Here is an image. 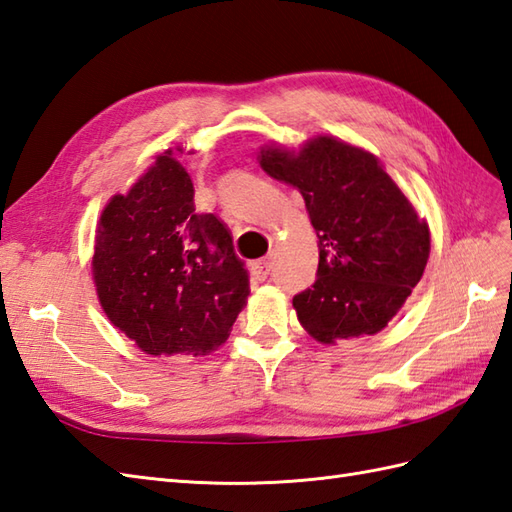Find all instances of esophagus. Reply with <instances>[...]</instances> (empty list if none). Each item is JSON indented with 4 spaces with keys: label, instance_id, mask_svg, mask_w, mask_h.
Wrapping results in <instances>:
<instances>
[{
    "label": "esophagus",
    "instance_id": "1",
    "mask_svg": "<svg viewBox=\"0 0 512 512\" xmlns=\"http://www.w3.org/2000/svg\"><path fill=\"white\" fill-rule=\"evenodd\" d=\"M271 269H273V258L258 260V263L252 265V278L254 280H267Z\"/></svg>",
    "mask_w": 512,
    "mask_h": 512
}]
</instances>
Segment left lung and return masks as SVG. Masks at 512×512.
Masks as SVG:
<instances>
[{"label": "left lung", "instance_id": "left-lung-1", "mask_svg": "<svg viewBox=\"0 0 512 512\" xmlns=\"http://www.w3.org/2000/svg\"><path fill=\"white\" fill-rule=\"evenodd\" d=\"M258 160L302 193L319 239L317 280L293 297L299 323L319 343L380 332L423 276L428 223L376 156L334 136L263 147Z\"/></svg>", "mask_w": 512, "mask_h": 512}]
</instances>
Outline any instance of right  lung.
Instances as JSON below:
<instances>
[{"mask_svg": "<svg viewBox=\"0 0 512 512\" xmlns=\"http://www.w3.org/2000/svg\"><path fill=\"white\" fill-rule=\"evenodd\" d=\"M193 182L171 149L97 223L93 280L110 323L145 354L206 356L247 304L249 276L232 234L197 213Z\"/></svg>", "mask_w": 512, "mask_h": 512, "instance_id": "obj_1", "label": "right lung"}]
</instances>
